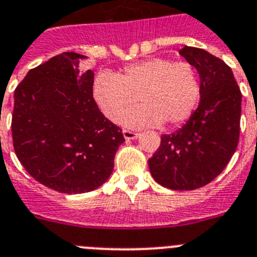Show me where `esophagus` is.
I'll return each mask as SVG.
<instances>
[{"instance_id":"obj_1","label":"esophagus","mask_w":257,"mask_h":257,"mask_svg":"<svg viewBox=\"0 0 257 257\" xmlns=\"http://www.w3.org/2000/svg\"><path fill=\"white\" fill-rule=\"evenodd\" d=\"M123 134H124V138L126 141H131V140H136L138 137V133L134 131H131V129H123Z\"/></svg>"}]
</instances>
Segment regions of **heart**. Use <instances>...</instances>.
<instances>
[{"label":"heart","instance_id":"b5f03b06","mask_svg":"<svg viewBox=\"0 0 257 257\" xmlns=\"http://www.w3.org/2000/svg\"><path fill=\"white\" fill-rule=\"evenodd\" d=\"M93 97L102 114L115 123L141 98L144 105L124 117L126 125L163 123L174 128L197 108L201 80L189 62L155 57L125 66L119 77L100 73L93 83Z\"/></svg>","mask_w":257,"mask_h":257}]
</instances>
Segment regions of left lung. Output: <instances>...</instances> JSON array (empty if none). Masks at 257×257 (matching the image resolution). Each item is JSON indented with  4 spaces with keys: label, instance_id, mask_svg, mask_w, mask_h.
<instances>
[{
    "label": "left lung",
    "instance_id": "left-lung-1",
    "mask_svg": "<svg viewBox=\"0 0 257 257\" xmlns=\"http://www.w3.org/2000/svg\"><path fill=\"white\" fill-rule=\"evenodd\" d=\"M179 54L198 71L200 103L182 128L161 136L149 166L161 186L192 191L218 177L235 152L242 93L232 69L223 60L189 46H184Z\"/></svg>",
    "mask_w": 257,
    "mask_h": 257
}]
</instances>
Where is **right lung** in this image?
Returning <instances> with one entry per match:
<instances>
[{"label":"right lung","instance_id":"add662e5","mask_svg":"<svg viewBox=\"0 0 257 257\" xmlns=\"http://www.w3.org/2000/svg\"><path fill=\"white\" fill-rule=\"evenodd\" d=\"M75 52H62L28 71L14 93L15 154L37 182L61 193H84L111 175L121 129L93 98V71H79Z\"/></svg>","mask_w":257,"mask_h":257}]
</instances>
